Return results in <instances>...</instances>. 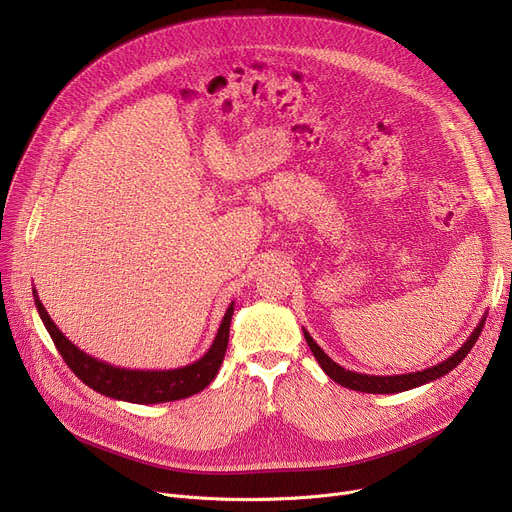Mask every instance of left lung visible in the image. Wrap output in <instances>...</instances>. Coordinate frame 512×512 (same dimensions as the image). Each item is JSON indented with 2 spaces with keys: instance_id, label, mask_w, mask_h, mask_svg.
Returning a JSON list of instances; mask_svg holds the SVG:
<instances>
[{
  "instance_id": "8db88e82",
  "label": "left lung",
  "mask_w": 512,
  "mask_h": 512,
  "mask_svg": "<svg viewBox=\"0 0 512 512\" xmlns=\"http://www.w3.org/2000/svg\"><path fill=\"white\" fill-rule=\"evenodd\" d=\"M483 324H486V315L479 319L477 328L471 332L467 342L454 355H450L446 361H442L434 367L415 371V373H400V375H367V373H357V371H351V369H344L342 365H338L336 361H332L324 353V348H321L311 338V334L305 328H303V334H305V340L311 348L313 357L317 359L321 369H324L336 384H340L344 388H351V390H359V392H369V394H396V392H405V390L434 382V380L442 378V375H446L448 371H452L456 365H459L469 355V351H471L473 344L477 342V338L481 334Z\"/></svg>"
}]
</instances>
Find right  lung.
<instances>
[{
    "label": "right lung",
    "mask_w": 512,
    "mask_h": 512,
    "mask_svg": "<svg viewBox=\"0 0 512 512\" xmlns=\"http://www.w3.org/2000/svg\"><path fill=\"white\" fill-rule=\"evenodd\" d=\"M35 305L39 311V317L43 321L45 330L49 332L53 344L60 351L66 365L76 373L78 380H83L89 388L95 392L124 402H134V405H157V402H172L180 398H188L203 388H207L215 375L220 371V365L224 361L228 338H230V321L234 313V303L224 313L222 324L215 334L207 353L188 363L184 367L176 369H126L116 367L105 361H99L85 351L70 342L60 328L53 324L49 313L45 311L43 303L37 297V290L33 288Z\"/></svg>",
    "instance_id": "right-lung-1"
}]
</instances>
